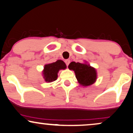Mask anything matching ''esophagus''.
Instances as JSON below:
<instances>
[{"label":"esophagus","instance_id":"1","mask_svg":"<svg viewBox=\"0 0 133 133\" xmlns=\"http://www.w3.org/2000/svg\"><path fill=\"white\" fill-rule=\"evenodd\" d=\"M65 64H66L67 66H68L69 64V63H70V60L66 59V60H65Z\"/></svg>","mask_w":133,"mask_h":133}]
</instances>
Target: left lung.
Segmentation results:
<instances>
[{"label": "left lung", "mask_w": 133, "mask_h": 133, "mask_svg": "<svg viewBox=\"0 0 133 133\" xmlns=\"http://www.w3.org/2000/svg\"><path fill=\"white\" fill-rule=\"evenodd\" d=\"M70 70L75 72L78 82L81 86H88L92 84L97 79V72L95 68L86 63L71 62L68 66Z\"/></svg>", "instance_id": "obj_1"}]
</instances>
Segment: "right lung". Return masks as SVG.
<instances>
[{
    "instance_id": "1",
    "label": "right lung",
    "mask_w": 133,
    "mask_h": 133,
    "mask_svg": "<svg viewBox=\"0 0 133 133\" xmlns=\"http://www.w3.org/2000/svg\"><path fill=\"white\" fill-rule=\"evenodd\" d=\"M66 65L62 60H57L52 63L44 65L42 71V75L46 82H52L57 79L58 73L59 70L65 69Z\"/></svg>"
}]
</instances>
